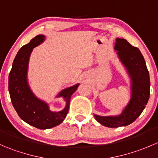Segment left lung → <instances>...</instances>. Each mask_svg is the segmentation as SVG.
Wrapping results in <instances>:
<instances>
[{
  "mask_svg": "<svg viewBox=\"0 0 158 158\" xmlns=\"http://www.w3.org/2000/svg\"><path fill=\"white\" fill-rule=\"evenodd\" d=\"M114 49L131 79V98L118 115L94 114L98 123L109 128L127 126L139 117L149 99L151 85L149 72L139 49L122 38H116Z\"/></svg>",
  "mask_w": 158,
  "mask_h": 158,
  "instance_id": "1",
  "label": "left lung"
}]
</instances>
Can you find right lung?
<instances>
[{
    "instance_id": "add662e5",
    "label": "right lung",
    "mask_w": 158,
    "mask_h": 158,
    "mask_svg": "<svg viewBox=\"0 0 158 158\" xmlns=\"http://www.w3.org/2000/svg\"><path fill=\"white\" fill-rule=\"evenodd\" d=\"M44 40L45 36L37 35L20 49L13 62L8 80L9 93L14 109L22 120L39 129L53 128L63 122L69 109L70 97L79 85L77 83L63 89L56 95L66 101V106L60 111H51L47 102L33 94L27 80L30 56L33 48Z\"/></svg>"
}]
</instances>
